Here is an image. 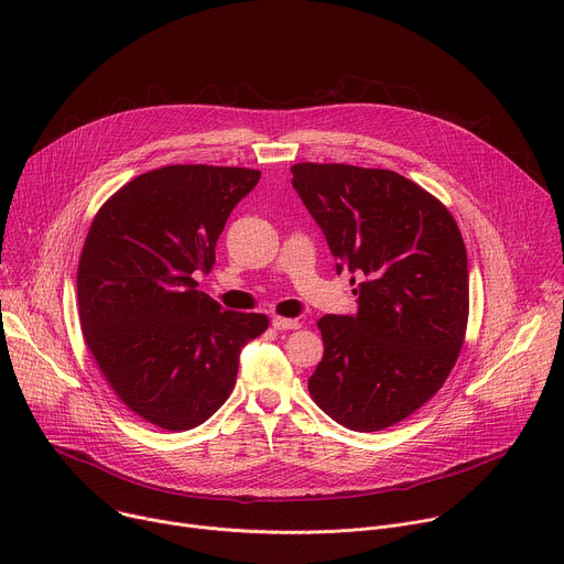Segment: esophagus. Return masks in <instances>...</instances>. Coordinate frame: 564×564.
Here are the masks:
<instances>
[{
  "label": "esophagus",
  "mask_w": 564,
  "mask_h": 564,
  "mask_svg": "<svg viewBox=\"0 0 564 564\" xmlns=\"http://www.w3.org/2000/svg\"><path fill=\"white\" fill-rule=\"evenodd\" d=\"M272 328L274 330H296V328H301V324L296 318H283V316H274L272 318Z\"/></svg>",
  "instance_id": "esophagus-1"
}]
</instances>
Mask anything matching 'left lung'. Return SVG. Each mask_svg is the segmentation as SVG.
Instances as JSON below:
<instances>
[{"label":"left lung","instance_id":"obj_1","mask_svg":"<svg viewBox=\"0 0 564 564\" xmlns=\"http://www.w3.org/2000/svg\"><path fill=\"white\" fill-rule=\"evenodd\" d=\"M292 187L324 231L337 274L361 276L357 314L318 318L324 359L307 388L350 431L413 415L442 388L468 318L466 248L451 212L390 170L299 163Z\"/></svg>","mask_w":564,"mask_h":564}]
</instances>
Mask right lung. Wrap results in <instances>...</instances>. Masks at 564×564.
<instances>
[{
  "label": "right lung",
  "instance_id": "right-lung-1",
  "mask_svg": "<svg viewBox=\"0 0 564 564\" xmlns=\"http://www.w3.org/2000/svg\"><path fill=\"white\" fill-rule=\"evenodd\" d=\"M246 167L170 165L118 189L96 214L77 268L79 324L122 404L153 426L189 431L229 397L265 314L223 310L196 290L216 240L259 183Z\"/></svg>",
  "mask_w": 564,
  "mask_h": 564
}]
</instances>
